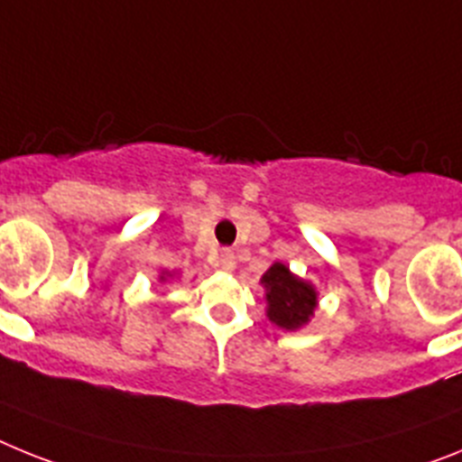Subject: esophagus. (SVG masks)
Masks as SVG:
<instances>
[{
    "label": "esophagus",
    "instance_id": "1",
    "mask_svg": "<svg viewBox=\"0 0 462 462\" xmlns=\"http://www.w3.org/2000/svg\"><path fill=\"white\" fill-rule=\"evenodd\" d=\"M235 264H236L235 254H232L230 248H223V251H220V255H218V267H220V270L232 272V270H235Z\"/></svg>",
    "mask_w": 462,
    "mask_h": 462
}]
</instances>
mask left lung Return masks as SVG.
<instances>
[{
    "label": "left lung",
    "mask_w": 462,
    "mask_h": 462,
    "mask_svg": "<svg viewBox=\"0 0 462 462\" xmlns=\"http://www.w3.org/2000/svg\"><path fill=\"white\" fill-rule=\"evenodd\" d=\"M263 283L267 291V316L283 330H298L314 314V286L292 276L286 264H272L263 274Z\"/></svg>",
    "instance_id": "8db88e82"
}]
</instances>
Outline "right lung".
<instances>
[{
	"label": "right lung",
	"instance_id": "right-lung-1",
	"mask_svg": "<svg viewBox=\"0 0 462 462\" xmlns=\"http://www.w3.org/2000/svg\"><path fill=\"white\" fill-rule=\"evenodd\" d=\"M162 279H164V276H162Z\"/></svg>",
	"mask_w": 462,
	"mask_h": 462
}]
</instances>
